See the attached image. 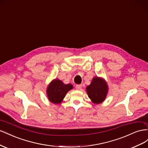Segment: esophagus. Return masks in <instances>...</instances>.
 I'll list each match as a JSON object with an SVG mask.
<instances>
[{"label":"esophagus","mask_w":148,"mask_h":148,"mask_svg":"<svg viewBox=\"0 0 148 148\" xmlns=\"http://www.w3.org/2000/svg\"><path fill=\"white\" fill-rule=\"evenodd\" d=\"M82 85L81 84H79V85H76V86H75V88H76L77 90H81V88H82Z\"/></svg>","instance_id":"34e87169"}]
</instances>
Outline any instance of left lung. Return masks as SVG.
<instances>
[{
  "instance_id": "8db88e82",
  "label": "left lung",
  "mask_w": 148,
  "mask_h": 148,
  "mask_svg": "<svg viewBox=\"0 0 148 148\" xmlns=\"http://www.w3.org/2000/svg\"><path fill=\"white\" fill-rule=\"evenodd\" d=\"M108 86L104 79L95 77L93 78L91 84L86 88L88 97L96 104L102 103L106 98L108 93Z\"/></svg>"
}]
</instances>
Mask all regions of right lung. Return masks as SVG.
<instances>
[{
	"instance_id": "obj_1",
	"label": "right lung",
	"mask_w": 148,
	"mask_h": 148,
	"mask_svg": "<svg viewBox=\"0 0 148 148\" xmlns=\"http://www.w3.org/2000/svg\"><path fill=\"white\" fill-rule=\"evenodd\" d=\"M73 88L71 84H64L59 79H54L49 84L46 94L51 102L55 104L60 103L66 94Z\"/></svg>"
}]
</instances>
